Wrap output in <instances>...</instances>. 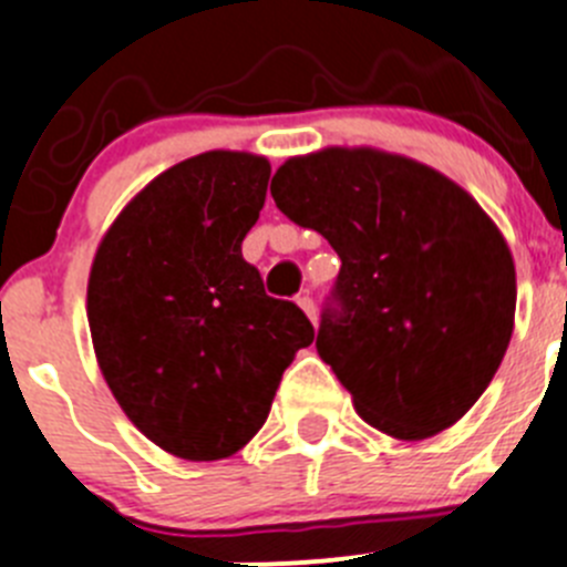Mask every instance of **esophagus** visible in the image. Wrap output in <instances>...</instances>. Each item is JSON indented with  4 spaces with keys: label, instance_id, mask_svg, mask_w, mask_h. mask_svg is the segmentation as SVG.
I'll use <instances>...</instances> for the list:
<instances>
[{
    "label": "esophagus",
    "instance_id": "34e87169",
    "mask_svg": "<svg viewBox=\"0 0 567 567\" xmlns=\"http://www.w3.org/2000/svg\"><path fill=\"white\" fill-rule=\"evenodd\" d=\"M298 306L306 311V318H309L311 323H318V306H315V300H311L309 295H303V298H298Z\"/></svg>",
    "mask_w": 567,
    "mask_h": 567
}]
</instances>
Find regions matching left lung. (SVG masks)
<instances>
[{
    "instance_id": "1",
    "label": "left lung",
    "mask_w": 567,
    "mask_h": 567,
    "mask_svg": "<svg viewBox=\"0 0 567 567\" xmlns=\"http://www.w3.org/2000/svg\"><path fill=\"white\" fill-rule=\"evenodd\" d=\"M269 190L342 261L318 354L357 413L399 441L453 427L514 331V258L484 207L441 171L368 145L289 157Z\"/></svg>"
}]
</instances>
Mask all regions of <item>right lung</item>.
Masks as SVG:
<instances>
[{
  "instance_id": "right-lung-1",
  "label": "right lung",
  "mask_w": 567,
  "mask_h": 567,
  "mask_svg": "<svg viewBox=\"0 0 567 567\" xmlns=\"http://www.w3.org/2000/svg\"><path fill=\"white\" fill-rule=\"evenodd\" d=\"M269 171L249 152L182 159L97 244L86 287L97 368L128 422L176 458L236 455L315 340L303 311L269 298L241 256Z\"/></svg>"
}]
</instances>
